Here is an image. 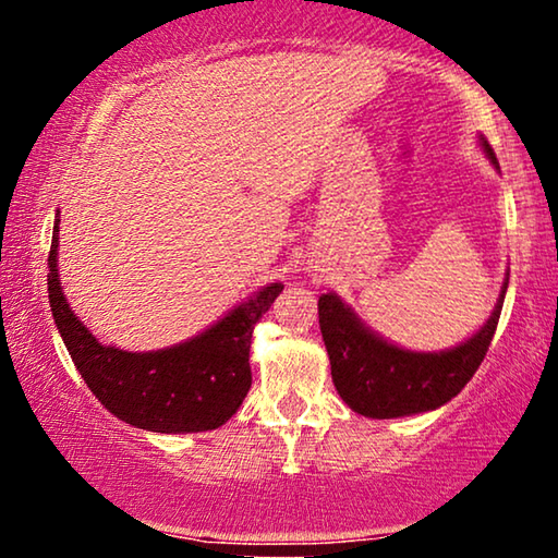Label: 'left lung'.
I'll use <instances>...</instances> for the list:
<instances>
[{"label": "left lung", "instance_id": "1", "mask_svg": "<svg viewBox=\"0 0 558 558\" xmlns=\"http://www.w3.org/2000/svg\"><path fill=\"white\" fill-rule=\"evenodd\" d=\"M482 147L499 169L496 154ZM507 281L492 316L474 337L447 351H409L374 333L337 294L319 296V327L329 351L331 379L349 409L368 418H397L434 411L466 387L482 366L499 324Z\"/></svg>", "mask_w": 558, "mask_h": 558}]
</instances>
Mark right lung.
<instances>
[{
    "instance_id": "obj_1",
    "label": "right lung",
    "mask_w": 558,
    "mask_h": 558,
    "mask_svg": "<svg viewBox=\"0 0 558 558\" xmlns=\"http://www.w3.org/2000/svg\"><path fill=\"white\" fill-rule=\"evenodd\" d=\"M59 211L49 250V306L74 366L105 409L136 428L192 434L219 428L242 407L252 387L254 324L269 312L284 284H269L182 344L157 351L105 347L66 304L59 284Z\"/></svg>"
}]
</instances>
